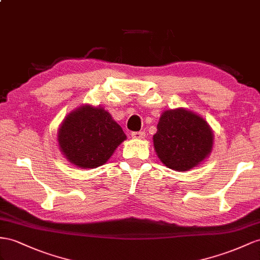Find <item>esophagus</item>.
Here are the masks:
<instances>
[{"mask_svg": "<svg viewBox=\"0 0 260 260\" xmlns=\"http://www.w3.org/2000/svg\"><path fill=\"white\" fill-rule=\"evenodd\" d=\"M145 132H132V137L133 138H137V139H142L145 137Z\"/></svg>", "mask_w": 260, "mask_h": 260, "instance_id": "1", "label": "esophagus"}]
</instances>
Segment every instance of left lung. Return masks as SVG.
<instances>
[{"label":"left lung","mask_w":260,"mask_h":260,"mask_svg":"<svg viewBox=\"0 0 260 260\" xmlns=\"http://www.w3.org/2000/svg\"><path fill=\"white\" fill-rule=\"evenodd\" d=\"M213 133L202 117L184 109L162 113L154 135L158 157L168 168L187 171L210 155Z\"/></svg>","instance_id":"8db88e82"}]
</instances>
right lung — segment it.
Returning a JSON list of instances; mask_svg holds the SVG:
<instances>
[{
    "instance_id": "right-lung-1",
    "label": "right lung",
    "mask_w": 260,
    "mask_h": 260,
    "mask_svg": "<svg viewBox=\"0 0 260 260\" xmlns=\"http://www.w3.org/2000/svg\"><path fill=\"white\" fill-rule=\"evenodd\" d=\"M126 135L109 112L84 105L66 117L58 133L60 149L80 168H96L109 160Z\"/></svg>"
}]
</instances>
